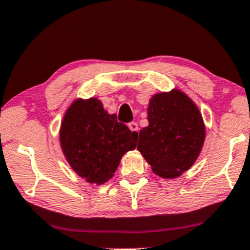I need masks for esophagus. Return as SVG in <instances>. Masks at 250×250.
<instances>
[{
    "label": "esophagus",
    "mask_w": 250,
    "mask_h": 250,
    "mask_svg": "<svg viewBox=\"0 0 250 250\" xmlns=\"http://www.w3.org/2000/svg\"><path fill=\"white\" fill-rule=\"evenodd\" d=\"M128 127L131 131H138V125L136 122H130L128 123Z\"/></svg>",
    "instance_id": "obj_1"
}]
</instances>
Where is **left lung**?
Here are the masks:
<instances>
[{"label":"left lung","instance_id":"8db88e82","mask_svg":"<svg viewBox=\"0 0 250 250\" xmlns=\"http://www.w3.org/2000/svg\"><path fill=\"white\" fill-rule=\"evenodd\" d=\"M148 121L140 131L138 151L159 177H179L194 164L205 141L199 109L179 89L157 93L150 99Z\"/></svg>","mask_w":250,"mask_h":250}]
</instances>
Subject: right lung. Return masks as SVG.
Segmentation results:
<instances>
[{"label":"right lung","mask_w":250,"mask_h":250,"mask_svg":"<svg viewBox=\"0 0 250 250\" xmlns=\"http://www.w3.org/2000/svg\"><path fill=\"white\" fill-rule=\"evenodd\" d=\"M138 135L108 114L96 98L77 99L66 110L59 140L64 156L78 176L101 185L115 173L125 152L136 148Z\"/></svg>","instance_id":"right-lung-1"}]
</instances>
